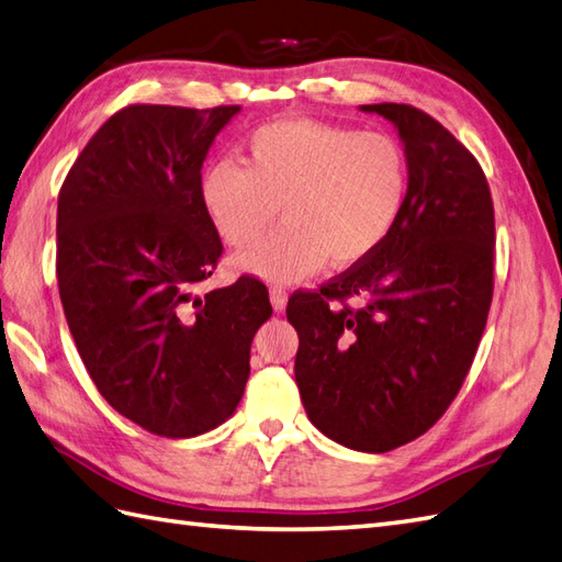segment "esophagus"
<instances>
[{"instance_id":"obj_1","label":"esophagus","mask_w":562,"mask_h":562,"mask_svg":"<svg viewBox=\"0 0 562 562\" xmlns=\"http://www.w3.org/2000/svg\"><path fill=\"white\" fill-rule=\"evenodd\" d=\"M269 295H271V305H273V310H283V307H285V303H289V291H285L283 285H271Z\"/></svg>"}]
</instances>
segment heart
I'll return each instance as SVG.
<instances>
[{
	"instance_id": "heart-1",
	"label": "heart",
	"mask_w": 562,
	"mask_h": 562,
	"mask_svg": "<svg viewBox=\"0 0 562 562\" xmlns=\"http://www.w3.org/2000/svg\"><path fill=\"white\" fill-rule=\"evenodd\" d=\"M411 184L402 144L319 120H279L249 134L247 156L218 158L202 199L233 247H252L278 217L284 226L238 261L267 281H295L324 261L351 267L390 238Z\"/></svg>"
}]
</instances>
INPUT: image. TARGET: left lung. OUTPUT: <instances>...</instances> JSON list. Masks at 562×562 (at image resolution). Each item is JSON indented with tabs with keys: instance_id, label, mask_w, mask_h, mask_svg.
<instances>
[{
	"instance_id": "1",
	"label": "left lung",
	"mask_w": 562,
	"mask_h": 562,
	"mask_svg": "<svg viewBox=\"0 0 562 562\" xmlns=\"http://www.w3.org/2000/svg\"><path fill=\"white\" fill-rule=\"evenodd\" d=\"M404 142L411 184L375 252L319 291H295V382L313 426L358 452L428 432L464 384L493 301L495 214L469 148L414 105L378 103Z\"/></svg>"
}]
</instances>
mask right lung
<instances>
[{
	"instance_id": "1",
	"label": "right lung",
	"mask_w": 562,
	"mask_h": 562,
	"mask_svg": "<svg viewBox=\"0 0 562 562\" xmlns=\"http://www.w3.org/2000/svg\"><path fill=\"white\" fill-rule=\"evenodd\" d=\"M240 105L134 103L74 160L57 202V283L105 402L160 438H194L238 408L267 285L202 291L223 243L202 199L214 136Z\"/></svg>"
}]
</instances>
